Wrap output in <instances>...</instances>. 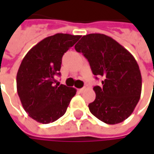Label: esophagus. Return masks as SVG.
<instances>
[{
	"label": "esophagus",
	"instance_id": "34e87169",
	"mask_svg": "<svg viewBox=\"0 0 154 154\" xmlns=\"http://www.w3.org/2000/svg\"><path fill=\"white\" fill-rule=\"evenodd\" d=\"M77 91H78L79 92H81V93H82V92H83L84 91H85V88H80V89H77Z\"/></svg>",
	"mask_w": 154,
	"mask_h": 154
}]
</instances>
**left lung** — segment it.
Instances as JSON below:
<instances>
[{
	"instance_id": "left-lung-1",
	"label": "left lung",
	"mask_w": 154,
	"mask_h": 154,
	"mask_svg": "<svg viewBox=\"0 0 154 154\" xmlns=\"http://www.w3.org/2000/svg\"><path fill=\"white\" fill-rule=\"evenodd\" d=\"M75 49L88 60L92 73L104 78L102 87L93 88L96 99L88 105L91 113L106 124L123 122L133 113L141 95L142 77L135 58L102 34L84 35Z\"/></svg>"
}]
</instances>
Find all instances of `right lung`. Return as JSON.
<instances>
[{"mask_svg":"<svg viewBox=\"0 0 154 154\" xmlns=\"http://www.w3.org/2000/svg\"><path fill=\"white\" fill-rule=\"evenodd\" d=\"M81 35L56 34L44 38L23 58L16 76L19 97L29 116L48 124L63 116L77 90L55 85L62 57Z\"/></svg>","mask_w":154,"mask_h":154,"instance_id":"add662e5","label":"right lung"}]
</instances>
